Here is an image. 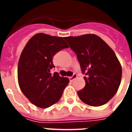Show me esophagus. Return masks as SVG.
<instances>
[{
	"mask_svg": "<svg viewBox=\"0 0 132 132\" xmlns=\"http://www.w3.org/2000/svg\"><path fill=\"white\" fill-rule=\"evenodd\" d=\"M77 78V74L73 73V75L72 76H70V77H69V80H71V81H73V80H74L75 78Z\"/></svg>",
	"mask_w": 132,
	"mask_h": 132,
	"instance_id": "obj_1",
	"label": "esophagus"
}]
</instances>
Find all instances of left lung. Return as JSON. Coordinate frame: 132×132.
<instances>
[{
    "label": "left lung",
    "mask_w": 132,
    "mask_h": 132,
    "mask_svg": "<svg viewBox=\"0 0 132 132\" xmlns=\"http://www.w3.org/2000/svg\"><path fill=\"white\" fill-rule=\"evenodd\" d=\"M64 39L76 54L86 86L78 91L80 100L98 107L113 97L119 88L122 67L114 52L95 35L66 37Z\"/></svg>",
    "instance_id": "left-lung-1"
}]
</instances>
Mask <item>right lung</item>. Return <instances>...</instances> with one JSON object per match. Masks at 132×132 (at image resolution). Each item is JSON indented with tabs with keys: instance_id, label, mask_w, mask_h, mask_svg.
I'll return each mask as SVG.
<instances>
[{
	"instance_id": "obj_1",
	"label": "right lung",
	"mask_w": 132,
	"mask_h": 132,
	"mask_svg": "<svg viewBox=\"0 0 132 132\" xmlns=\"http://www.w3.org/2000/svg\"><path fill=\"white\" fill-rule=\"evenodd\" d=\"M68 47L64 37L39 33L28 41L22 52L18 66L19 86L26 97L39 108L56 103L69 84L68 78L51 73L54 68L53 56Z\"/></svg>"
}]
</instances>
